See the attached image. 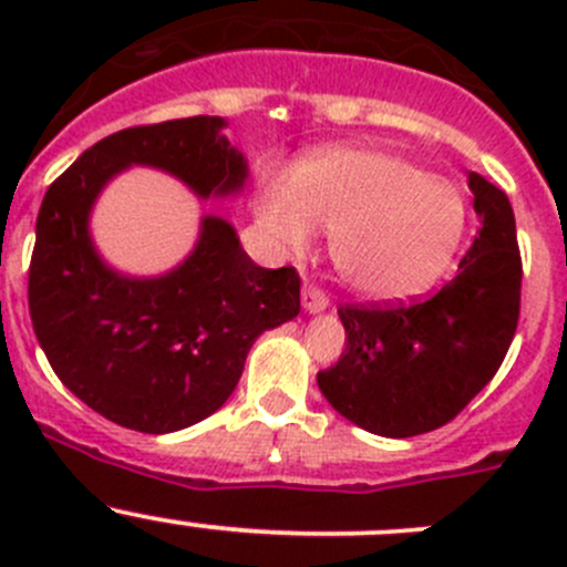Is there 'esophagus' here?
Returning a JSON list of instances; mask_svg holds the SVG:
<instances>
[{
    "label": "esophagus",
    "mask_w": 567,
    "mask_h": 567,
    "mask_svg": "<svg viewBox=\"0 0 567 567\" xmlns=\"http://www.w3.org/2000/svg\"><path fill=\"white\" fill-rule=\"evenodd\" d=\"M301 305H305L307 312H323L329 307V296L318 288V285L305 282V290H301Z\"/></svg>",
    "instance_id": "34e87169"
}]
</instances>
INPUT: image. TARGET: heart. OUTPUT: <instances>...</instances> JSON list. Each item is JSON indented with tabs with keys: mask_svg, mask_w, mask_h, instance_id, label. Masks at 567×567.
Here are the masks:
<instances>
[{
	"mask_svg": "<svg viewBox=\"0 0 567 567\" xmlns=\"http://www.w3.org/2000/svg\"><path fill=\"white\" fill-rule=\"evenodd\" d=\"M255 216L277 251H305L318 227L340 277L370 299H405L439 282L466 233L453 183L375 147H340L260 186Z\"/></svg>",
	"mask_w": 567,
	"mask_h": 567,
	"instance_id": "1",
	"label": "heart"
}]
</instances>
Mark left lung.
<instances>
[{
	"instance_id": "8db88e82",
	"label": "left lung",
	"mask_w": 567,
	"mask_h": 567,
	"mask_svg": "<svg viewBox=\"0 0 567 567\" xmlns=\"http://www.w3.org/2000/svg\"><path fill=\"white\" fill-rule=\"evenodd\" d=\"M480 227L458 274L411 305H342L346 351L318 373L323 398L386 439L436 431L499 370L522 310V255L511 199L468 173Z\"/></svg>"
}]
</instances>
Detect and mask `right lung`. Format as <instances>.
I'll return each mask as SVG.
<instances>
[{"label":"right lung","mask_w":567,"mask_h":567,"mask_svg":"<svg viewBox=\"0 0 567 567\" xmlns=\"http://www.w3.org/2000/svg\"><path fill=\"white\" fill-rule=\"evenodd\" d=\"M221 128V117L197 114L117 131L84 151L40 205L32 329L56 379L131 431L173 433L214 414L251 342L301 310L296 268L251 262L219 216H203L192 255L153 279L123 277L93 247V203L131 164L181 177L197 197L241 192L247 162Z\"/></svg>","instance_id":"obj_1"}]
</instances>
